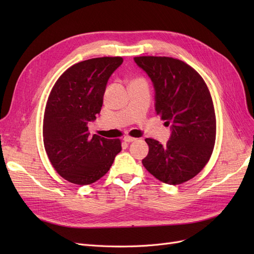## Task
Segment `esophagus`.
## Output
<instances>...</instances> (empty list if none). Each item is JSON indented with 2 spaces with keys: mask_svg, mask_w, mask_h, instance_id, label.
Masks as SVG:
<instances>
[{
  "mask_svg": "<svg viewBox=\"0 0 254 254\" xmlns=\"http://www.w3.org/2000/svg\"><path fill=\"white\" fill-rule=\"evenodd\" d=\"M123 140H124L126 143H131V142H134L136 139H135V137H132V136H125Z\"/></svg>",
  "mask_w": 254,
  "mask_h": 254,
  "instance_id": "34e87169",
  "label": "esophagus"
}]
</instances>
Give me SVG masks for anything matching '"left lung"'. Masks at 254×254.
I'll return each instance as SVG.
<instances>
[{"mask_svg": "<svg viewBox=\"0 0 254 254\" xmlns=\"http://www.w3.org/2000/svg\"><path fill=\"white\" fill-rule=\"evenodd\" d=\"M155 89V110L171 124L165 145L145 139L148 155L144 167L160 181L181 184L200 172L210 160L216 137V118L210 91L193 67L172 57H134Z\"/></svg>", "mask_w": 254, "mask_h": 254, "instance_id": "obj_1", "label": "left lung"}]
</instances>
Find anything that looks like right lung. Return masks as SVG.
<instances>
[{
  "label": "right lung",
  "instance_id": "add662e5",
  "mask_svg": "<svg viewBox=\"0 0 254 254\" xmlns=\"http://www.w3.org/2000/svg\"><path fill=\"white\" fill-rule=\"evenodd\" d=\"M122 64V57L81 61L68 67L51 91L43 119L44 148L68 182L86 186L101 179L122 150L119 139L88 131L101 112L107 82Z\"/></svg>",
  "mask_w": 254,
  "mask_h": 254
}]
</instances>
